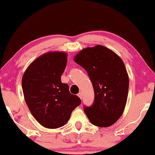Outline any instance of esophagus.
<instances>
[{"mask_svg":"<svg viewBox=\"0 0 155 155\" xmlns=\"http://www.w3.org/2000/svg\"><path fill=\"white\" fill-rule=\"evenodd\" d=\"M78 97H79L80 98L82 99V97H83V95H82V93H78Z\"/></svg>","mask_w":155,"mask_h":155,"instance_id":"34e87169","label":"esophagus"}]
</instances>
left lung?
Here are the masks:
<instances>
[{
    "label": "left lung",
    "mask_w": 155,
    "mask_h": 155,
    "mask_svg": "<svg viewBox=\"0 0 155 155\" xmlns=\"http://www.w3.org/2000/svg\"><path fill=\"white\" fill-rule=\"evenodd\" d=\"M74 61L86 70L95 93V100L84 111L98 127H108L124 111L129 91V75L118 55L102 45L82 49Z\"/></svg>",
    "instance_id": "8db88e82"
}]
</instances>
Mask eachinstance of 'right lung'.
Here are the masks:
<instances>
[{
    "mask_svg": "<svg viewBox=\"0 0 155 155\" xmlns=\"http://www.w3.org/2000/svg\"><path fill=\"white\" fill-rule=\"evenodd\" d=\"M68 62L64 51H49L34 60L22 78V89L28 109L37 121L48 129H57L70 119L81 104L77 95L62 83V75Z\"/></svg>",
    "mask_w": 155,
    "mask_h": 155,
    "instance_id": "add662e5",
    "label": "right lung"
}]
</instances>
